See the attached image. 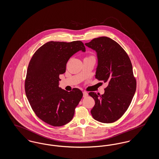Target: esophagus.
I'll return each instance as SVG.
<instances>
[{"label": "esophagus", "mask_w": 159, "mask_h": 159, "mask_svg": "<svg viewBox=\"0 0 159 159\" xmlns=\"http://www.w3.org/2000/svg\"><path fill=\"white\" fill-rule=\"evenodd\" d=\"M83 97L84 98H85V97H86L88 95V93L86 92H85V91H83Z\"/></svg>", "instance_id": "34e87169"}]
</instances>
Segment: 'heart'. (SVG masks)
<instances>
[{
	"instance_id": "obj_1",
	"label": "heart",
	"mask_w": 159,
	"mask_h": 159,
	"mask_svg": "<svg viewBox=\"0 0 159 159\" xmlns=\"http://www.w3.org/2000/svg\"><path fill=\"white\" fill-rule=\"evenodd\" d=\"M87 58H94V57H93V56H89V57H87Z\"/></svg>"
}]
</instances>
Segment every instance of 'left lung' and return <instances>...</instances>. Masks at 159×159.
<instances>
[{
    "label": "left lung",
    "mask_w": 159,
    "mask_h": 159,
    "mask_svg": "<svg viewBox=\"0 0 159 159\" xmlns=\"http://www.w3.org/2000/svg\"><path fill=\"white\" fill-rule=\"evenodd\" d=\"M85 45L97 53L95 78L108 84L103 95L89 93L95 102L91 114L102 123L117 121L128 110L136 91L131 61L121 46L110 38H95Z\"/></svg>",
    "instance_id": "left-lung-1"
}]
</instances>
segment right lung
Returning <instances> with one entry per match:
<instances>
[{"instance_id": "obj_1", "label": "right lung", "mask_w": 159, "mask_h": 159, "mask_svg": "<svg viewBox=\"0 0 159 159\" xmlns=\"http://www.w3.org/2000/svg\"><path fill=\"white\" fill-rule=\"evenodd\" d=\"M79 51H86L81 41H51L40 47L30 61L25 94L36 115L51 126H61L71 121L83 97L78 88L67 92L58 86L59 76L66 72L67 61Z\"/></svg>"}]
</instances>
